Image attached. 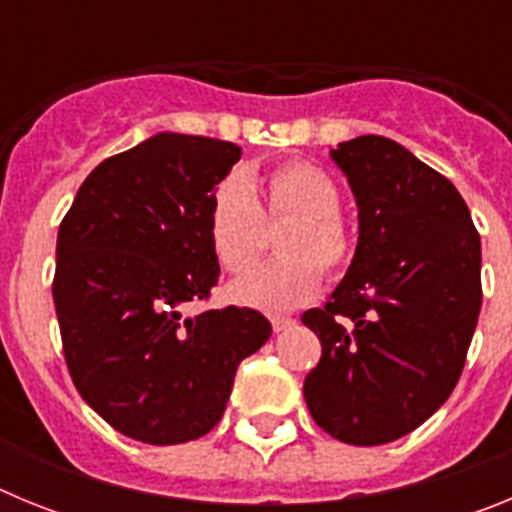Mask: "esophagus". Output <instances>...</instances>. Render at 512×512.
I'll return each instance as SVG.
<instances>
[{"instance_id": "34e87169", "label": "esophagus", "mask_w": 512, "mask_h": 512, "mask_svg": "<svg viewBox=\"0 0 512 512\" xmlns=\"http://www.w3.org/2000/svg\"><path fill=\"white\" fill-rule=\"evenodd\" d=\"M295 323H297V320L295 318H287V315H274V318H271V328H274V333H282V330H289Z\"/></svg>"}]
</instances>
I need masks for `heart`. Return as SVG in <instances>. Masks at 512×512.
<instances>
[{"label": "heart", "instance_id": "heart-1", "mask_svg": "<svg viewBox=\"0 0 512 512\" xmlns=\"http://www.w3.org/2000/svg\"><path fill=\"white\" fill-rule=\"evenodd\" d=\"M282 253L230 287L238 305L284 312L318 292L323 269L338 274L354 259V233L341 215L336 179L310 161H284L264 174L225 176L210 197L207 241L220 269L246 274L266 248V228L277 225Z\"/></svg>", "mask_w": 512, "mask_h": 512}]
</instances>
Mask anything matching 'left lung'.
Here are the masks:
<instances>
[{
    "mask_svg": "<svg viewBox=\"0 0 512 512\" xmlns=\"http://www.w3.org/2000/svg\"><path fill=\"white\" fill-rule=\"evenodd\" d=\"M359 205L346 277L302 323L323 354L305 377L312 420L333 438L379 446L449 400L482 307V251L467 202L408 148L359 135L330 151Z\"/></svg>",
    "mask_w": 512,
    "mask_h": 512,
    "instance_id": "obj_1",
    "label": "left lung"
}]
</instances>
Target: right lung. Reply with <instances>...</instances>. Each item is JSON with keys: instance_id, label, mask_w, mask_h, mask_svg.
<instances>
[{"instance_id": "add662e5", "label": "right lung", "mask_w": 512, "mask_h": 512, "mask_svg": "<svg viewBox=\"0 0 512 512\" xmlns=\"http://www.w3.org/2000/svg\"><path fill=\"white\" fill-rule=\"evenodd\" d=\"M241 148L158 133L104 158L58 228L53 302L79 395L135 441L171 446L223 418L235 369L271 336L251 307L187 315L220 264L207 241L215 184Z\"/></svg>"}]
</instances>
